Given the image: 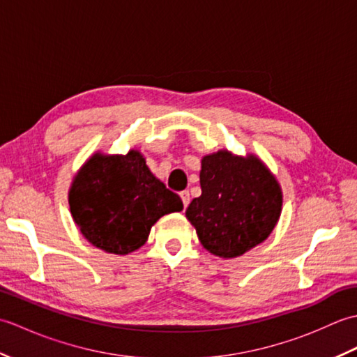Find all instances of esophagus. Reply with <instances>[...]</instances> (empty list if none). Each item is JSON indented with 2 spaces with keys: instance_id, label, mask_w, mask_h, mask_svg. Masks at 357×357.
I'll list each match as a JSON object with an SVG mask.
<instances>
[{
  "instance_id": "esophagus-1",
  "label": "esophagus",
  "mask_w": 357,
  "mask_h": 357,
  "mask_svg": "<svg viewBox=\"0 0 357 357\" xmlns=\"http://www.w3.org/2000/svg\"><path fill=\"white\" fill-rule=\"evenodd\" d=\"M179 196H181V199H183L184 207H187L188 204H190V193H188L187 190H184V192L179 193Z\"/></svg>"
}]
</instances>
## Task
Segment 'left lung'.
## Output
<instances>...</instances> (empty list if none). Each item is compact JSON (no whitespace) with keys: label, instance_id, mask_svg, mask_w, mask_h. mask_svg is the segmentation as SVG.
<instances>
[{"label":"left lung","instance_id":"8db88e82","mask_svg":"<svg viewBox=\"0 0 357 357\" xmlns=\"http://www.w3.org/2000/svg\"><path fill=\"white\" fill-rule=\"evenodd\" d=\"M201 196L185 210L202 247L233 259L270 236L282 211V188L262 159L221 149L201 159Z\"/></svg>","mask_w":357,"mask_h":357}]
</instances>
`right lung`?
I'll use <instances>...</instances> for the list:
<instances>
[{
    "mask_svg": "<svg viewBox=\"0 0 357 357\" xmlns=\"http://www.w3.org/2000/svg\"><path fill=\"white\" fill-rule=\"evenodd\" d=\"M69 206L82 236L119 256L141 248L159 218L184 207L136 149L126 155L96 151L90 156L72 179Z\"/></svg>",
    "mask_w": 357,
    "mask_h": 357,
    "instance_id": "add662e5",
    "label": "right lung"
}]
</instances>
